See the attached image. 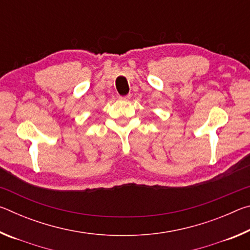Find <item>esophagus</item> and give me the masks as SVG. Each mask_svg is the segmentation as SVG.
I'll list each match as a JSON object with an SVG mask.
<instances>
[{
  "instance_id": "esophagus-1",
  "label": "esophagus",
  "mask_w": 250,
  "mask_h": 250,
  "mask_svg": "<svg viewBox=\"0 0 250 250\" xmlns=\"http://www.w3.org/2000/svg\"><path fill=\"white\" fill-rule=\"evenodd\" d=\"M120 100H125V101H128L131 98V95H126V96H121L119 97Z\"/></svg>"
}]
</instances>
